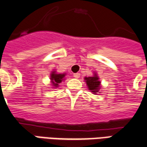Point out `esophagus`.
<instances>
[{
  "label": "esophagus",
  "mask_w": 147,
  "mask_h": 147,
  "mask_svg": "<svg viewBox=\"0 0 147 147\" xmlns=\"http://www.w3.org/2000/svg\"><path fill=\"white\" fill-rule=\"evenodd\" d=\"M80 76V74H78V73H77V74H74V77L75 78H77V79H78V78H79Z\"/></svg>",
  "instance_id": "34e87169"
}]
</instances>
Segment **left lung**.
I'll use <instances>...</instances> for the list:
<instances>
[{
  "label": "left lung",
  "instance_id": "8db88e82",
  "mask_svg": "<svg viewBox=\"0 0 147 147\" xmlns=\"http://www.w3.org/2000/svg\"><path fill=\"white\" fill-rule=\"evenodd\" d=\"M84 80L86 83V85L88 86V89L90 91L95 94L100 93L99 91L100 89V81L99 80V77L96 74H94L93 77H85Z\"/></svg>",
  "mask_w": 147,
  "mask_h": 147
}]
</instances>
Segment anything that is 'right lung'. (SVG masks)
<instances>
[{"instance_id": "obj_1", "label": "right lung", "mask_w": 147, "mask_h": 147, "mask_svg": "<svg viewBox=\"0 0 147 147\" xmlns=\"http://www.w3.org/2000/svg\"><path fill=\"white\" fill-rule=\"evenodd\" d=\"M66 76L65 73L63 74H57L56 71H53L51 74V80L53 86L57 87L59 86V84L64 80V77Z\"/></svg>"}]
</instances>
